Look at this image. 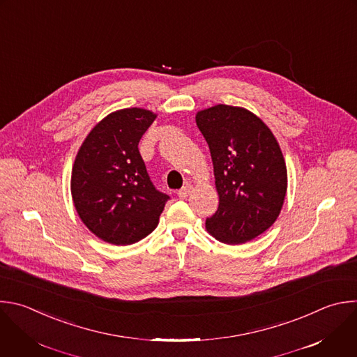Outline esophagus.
Segmentation results:
<instances>
[{
    "label": "esophagus",
    "instance_id": "1",
    "mask_svg": "<svg viewBox=\"0 0 357 357\" xmlns=\"http://www.w3.org/2000/svg\"><path fill=\"white\" fill-rule=\"evenodd\" d=\"M192 185L190 183H186L183 188H181L178 192H176V195H178V197L179 199H186L188 196H189V193L192 192Z\"/></svg>",
    "mask_w": 357,
    "mask_h": 357
}]
</instances>
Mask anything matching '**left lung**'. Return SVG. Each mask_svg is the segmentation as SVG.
I'll return each instance as SVG.
<instances>
[{
	"label": "left lung",
	"instance_id": "8db88e82",
	"mask_svg": "<svg viewBox=\"0 0 357 357\" xmlns=\"http://www.w3.org/2000/svg\"><path fill=\"white\" fill-rule=\"evenodd\" d=\"M196 123L210 149L220 199L206 228L224 244L251 241L276 221L284 202L287 169L280 147L244 107L215 105L197 112Z\"/></svg>",
	"mask_w": 357,
	"mask_h": 357
}]
</instances>
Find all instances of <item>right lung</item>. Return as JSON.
<instances>
[{
    "instance_id": "right-lung-1",
    "label": "right lung",
    "mask_w": 357,
    "mask_h": 357,
    "mask_svg": "<svg viewBox=\"0 0 357 357\" xmlns=\"http://www.w3.org/2000/svg\"><path fill=\"white\" fill-rule=\"evenodd\" d=\"M155 114L140 107L107 114L86 136L73 167L71 195L98 238L130 245L153 232L169 196L150 179L139 143Z\"/></svg>"
}]
</instances>
